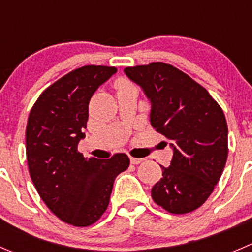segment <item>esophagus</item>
Masks as SVG:
<instances>
[{
  "mask_svg": "<svg viewBox=\"0 0 252 252\" xmlns=\"http://www.w3.org/2000/svg\"><path fill=\"white\" fill-rule=\"evenodd\" d=\"M144 161V158H130V162L133 163V165H138V163H140V162H143Z\"/></svg>",
  "mask_w": 252,
  "mask_h": 252,
  "instance_id": "esophagus-1",
  "label": "esophagus"
}]
</instances>
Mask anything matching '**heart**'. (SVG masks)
I'll list each match as a JSON object with an SVG mask.
<instances>
[{
	"instance_id": "1",
	"label": "heart",
	"mask_w": 252,
	"mask_h": 252,
	"mask_svg": "<svg viewBox=\"0 0 252 252\" xmlns=\"http://www.w3.org/2000/svg\"><path fill=\"white\" fill-rule=\"evenodd\" d=\"M129 86H130V85H129L126 81H124V80H119V81L117 82V87H118V89H124V87H129Z\"/></svg>"
}]
</instances>
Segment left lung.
<instances>
[{"instance_id": "left-lung-1", "label": "left lung", "mask_w": 252, "mask_h": 252, "mask_svg": "<svg viewBox=\"0 0 252 252\" xmlns=\"http://www.w3.org/2000/svg\"><path fill=\"white\" fill-rule=\"evenodd\" d=\"M151 103L150 123L171 141L168 167L151 188L154 202L172 214L199 208L220 178L228 158L223 109L203 86L165 63L126 67Z\"/></svg>"}]
</instances>
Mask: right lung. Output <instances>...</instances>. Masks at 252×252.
Returning <instances> with one entry per match:
<instances>
[{
    "instance_id": "add662e5",
    "label": "right lung",
    "mask_w": 252,
    "mask_h": 252,
    "mask_svg": "<svg viewBox=\"0 0 252 252\" xmlns=\"http://www.w3.org/2000/svg\"><path fill=\"white\" fill-rule=\"evenodd\" d=\"M117 72L87 65L72 70L39 96L29 113L26 153L39 196L58 218L75 226L96 223L106 212L114 180L129 167L126 154L85 158L77 150L96 90Z\"/></svg>"
}]
</instances>
